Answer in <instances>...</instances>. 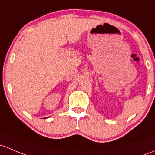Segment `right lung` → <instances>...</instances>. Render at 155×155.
I'll return each instance as SVG.
<instances>
[{"instance_id":"1","label":"right lung","mask_w":155,"mask_h":155,"mask_svg":"<svg viewBox=\"0 0 155 155\" xmlns=\"http://www.w3.org/2000/svg\"><path fill=\"white\" fill-rule=\"evenodd\" d=\"M47 118H48V117H47Z\"/></svg>"}]
</instances>
